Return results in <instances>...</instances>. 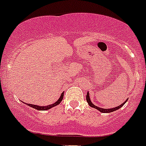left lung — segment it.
<instances>
[{"label":"left lung","instance_id":"obj_1","mask_svg":"<svg viewBox=\"0 0 146 146\" xmlns=\"http://www.w3.org/2000/svg\"><path fill=\"white\" fill-rule=\"evenodd\" d=\"M86 99H87V102H88V104L90 105V107H93V108H96V109H98V110L100 111H101V112H102V113H110V112H112V111H115L117 110V109H119L120 108H121V107H122L123 105L125 104V102L127 101V100H126L125 102H123V103H122V104L120 105L119 106H117V107H115V108H108V109H106V108H100V107H97V106H96L95 105H93V103L91 102V100H90V99L89 93H88V92H87V97H86Z\"/></svg>","mask_w":146,"mask_h":146}]
</instances>
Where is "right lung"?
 <instances>
[{
    "instance_id": "obj_1",
    "label": "right lung",
    "mask_w": 146,
    "mask_h": 146,
    "mask_svg": "<svg viewBox=\"0 0 146 146\" xmlns=\"http://www.w3.org/2000/svg\"><path fill=\"white\" fill-rule=\"evenodd\" d=\"M64 96V93H62L61 94V96L59 97V99L57 100L56 102L53 103V105H49L47 106H35V105H32V104H28V106H29L30 107H32V108H35L37 110H41V111H45L47 110V109H50V108H53L54 106H57V105H59L60 102H62V98H63Z\"/></svg>"
}]
</instances>
